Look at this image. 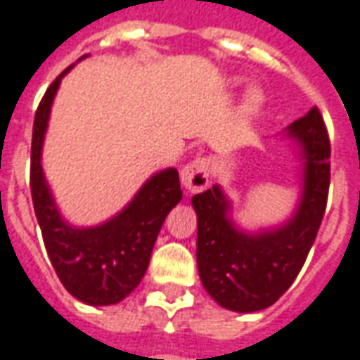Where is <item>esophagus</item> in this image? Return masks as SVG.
Here are the masks:
<instances>
[{"label":"esophagus","mask_w":360,"mask_h":360,"mask_svg":"<svg viewBox=\"0 0 360 360\" xmlns=\"http://www.w3.org/2000/svg\"><path fill=\"white\" fill-rule=\"evenodd\" d=\"M181 181L188 193H200L208 187L210 183V160L208 158H196L188 162L183 172H181Z\"/></svg>","instance_id":"1"}]
</instances>
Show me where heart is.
Returning <instances> with one entry per match:
<instances>
[{
    "label": "heart",
    "instance_id": "1",
    "mask_svg": "<svg viewBox=\"0 0 360 360\" xmlns=\"http://www.w3.org/2000/svg\"><path fill=\"white\" fill-rule=\"evenodd\" d=\"M260 102H262L260 94H258V92H250V94L247 96V103H245V108H247V111H257Z\"/></svg>",
    "mask_w": 360,
    "mask_h": 360
}]
</instances>
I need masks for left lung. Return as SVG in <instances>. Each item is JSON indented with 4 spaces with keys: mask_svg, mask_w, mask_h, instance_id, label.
<instances>
[{
    "mask_svg": "<svg viewBox=\"0 0 360 360\" xmlns=\"http://www.w3.org/2000/svg\"><path fill=\"white\" fill-rule=\"evenodd\" d=\"M287 131L301 142L307 160L301 204L287 226L245 235L227 221V200L218 185L193 196L198 274L224 309L255 312L278 301L301 271L324 218L332 148L322 113L314 105Z\"/></svg>",
    "mask_w": 360,
    "mask_h": 360,
    "instance_id": "8db88e82",
    "label": "left lung"
}]
</instances>
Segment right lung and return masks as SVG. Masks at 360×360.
Here are the masks:
<instances>
[{"label": "right lung", "mask_w": 360, "mask_h": 360, "mask_svg": "<svg viewBox=\"0 0 360 360\" xmlns=\"http://www.w3.org/2000/svg\"><path fill=\"white\" fill-rule=\"evenodd\" d=\"M67 67L38 103L30 146V193L48 257L69 293L94 307L123 301L141 283L165 216L179 202L177 169L156 173L134 200L108 224L75 229L65 224L44 179L40 152L51 100Z\"/></svg>", "instance_id": "1"}]
</instances>
